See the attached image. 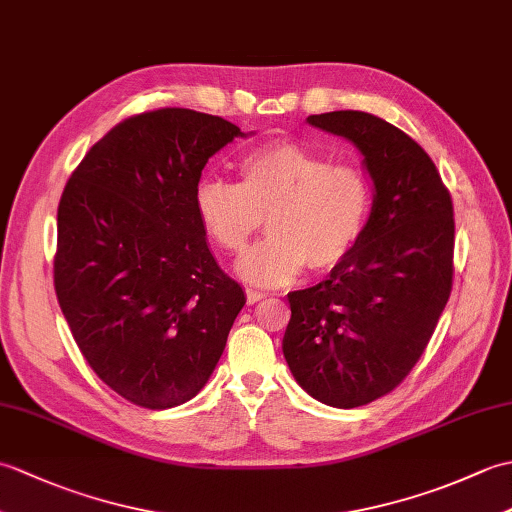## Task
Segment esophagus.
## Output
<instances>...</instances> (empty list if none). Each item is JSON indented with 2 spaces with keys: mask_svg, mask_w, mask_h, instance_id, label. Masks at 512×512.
<instances>
[{
  "mask_svg": "<svg viewBox=\"0 0 512 512\" xmlns=\"http://www.w3.org/2000/svg\"><path fill=\"white\" fill-rule=\"evenodd\" d=\"M246 297H248V303H257V301H262V299H266V297H268V292H259V290H248V292H246Z\"/></svg>",
  "mask_w": 512,
  "mask_h": 512,
  "instance_id": "1",
  "label": "esophagus"
}]
</instances>
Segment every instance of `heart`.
I'll return each mask as SVG.
<instances>
[{
    "instance_id": "1",
    "label": "heart",
    "mask_w": 512,
    "mask_h": 512,
    "mask_svg": "<svg viewBox=\"0 0 512 512\" xmlns=\"http://www.w3.org/2000/svg\"><path fill=\"white\" fill-rule=\"evenodd\" d=\"M237 176V184L204 178L193 202L206 235L228 253H242L268 215L270 237L237 264L253 286H284L306 266L328 273L354 253L372 222L367 171L299 143L248 151Z\"/></svg>"
}]
</instances>
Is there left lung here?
<instances>
[{
  "instance_id": "1",
  "label": "left lung",
  "mask_w": 512,
  "mask_h": 512,
  "mask_svg": "<svg viewBox=\"0 0 512 512\" xmlns=\"http://www.w3.org/2000/svg\"><path fill=\"white\" fill-rule=\"evenodd\" d=\"M308 123L361 151L374 215L328 279L288 295L284 356L312 398L352 409L398 387L436 330L453 286V202L427 151L383 118L341 110Z\"/></svg>"
}]
</instances>
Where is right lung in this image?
Instances as JSON below:
<instances>
[{"label": "right lung", "instance_id": "obj_1", "mask_svg": "<svg viewBox=\"0 0 512 512\" xmlns=\"http://www.w3.org/2000/svg\"><path fill=\"white\" fill-rule=\"evenodd\" d=\"M237 136L224 118L182 107L136 114L85 154L63 189L61 312L94 374L138 407L198 394L246 303L211 255L193 202L204 165Z\"/></svg>", "mask_w": 512, "mask_h": 512}]
</instances>
